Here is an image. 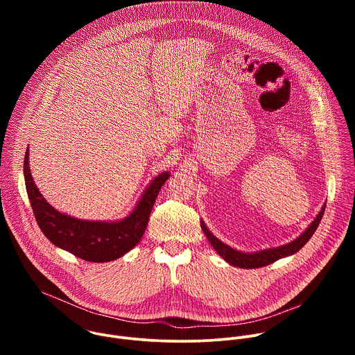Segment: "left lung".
Wrapping results in <instances>:
<instances>
[{"instance_id":"1","label":"left lung","mask_w":355,"mask_h":355,"mask_svg":"<svg viewBox=\"0 0 355 355\" xmlns=\"http://www.w3.org/2000/svg\"><path fill=\"white\" fill-rule=\"evenodd\" d=\"M326 205L322 207V211L319 212V215L315 218V220L309 225V227L303 232L299 237H296L293 241L285 244V245H279L275 248H267L259 252H243V251H237L232 247H229L227 244L222 243L218 237H215L209 229L205 226L204 220H200V227L204 230L207 239L211 241L212 247L218 251V254L226 260L229 264L234 266V267H240V268H260V267H266L268 264H272L274 261L282 259V257H288L295 254L296 251H299L303 245H305L309 239L313 236V233L316 232L323 214H324Z\"/></svg>"}]
</instances>
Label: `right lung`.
<instances>
[{
  "label": "right lung",
  "instance_id": "obj_1",
  "mask_svg": "<svg viewBox=\"0 0 355 355\" xmlns=\"http://www.w3.org/2000/svg\"><path fill=\"white\" fill-rule=\"evenodd\" d=\"M28 198L36 222L43 234L56 247L91 263H108L121 259L141 239L156 198L168 180V173L159 174L150 182L135 209L118 222L81 220L56 211L42 196L29 168V153L24 160Z\"/></svg>",
  "mask_w": 355,
  "mask_h": 355
}]
</instances>
